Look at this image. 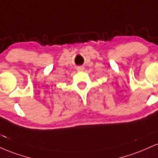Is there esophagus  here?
Instances as JSON below:
<instances>
[{
	"label": "esophagus",
	"instance_id": "34e87169",
	"mask_svg": "<svg viewBox=\"0 0 158 158\" xmlns=\"http://www.w3.org/2000/svg\"><path fill=\"white\" fill-rule=\"evenodd\" d=\"M77 71H84V67H82V66H80V67H78V68H77Z\"/></svg>",
	"mask_w": 158,
	"mask_h": 158
}]
</instances>
